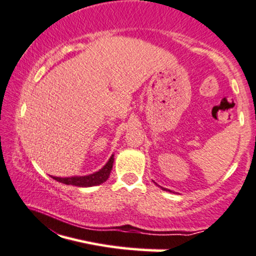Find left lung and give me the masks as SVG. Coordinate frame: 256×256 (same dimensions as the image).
Wrapping results in <instances>:
<instances>
[{"label": "left lung", "instance_id": "obj_1", "mask_svg": "<svg viewBox=\"0 0 256 256\" xmlns=\"http://www.w3.org/2000/svg\"><path fill=\"white\" fill-rule=\"evenodd\" d=\"M164 190H165V188H164Z\"/></svg>", "mask_w": 256, "mask_h": 256}]
</instances>
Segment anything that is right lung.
Instances as JSON below:
<instances>
[{
  "label": "right lung",
  "mask_w": 256,
  "mask_h": 256,
  "mask_svg": "<svg viewBox=\"0 0 256 256\" xmlns=\"http://www.w3.org/2000/svg\"><path fill=\"white\" fill-rule=\"evenodd\" d=\"M113 162H114V158H113L112 155V156L110 158L108 162H107L101 170L88 176H72V178H55V180L59 181V182L65 184V185H72V186H78V187H90V186L101 185L102 182H104V181L110 178V170H112V166H113Z\"/></svg>",
  "instance_id": "1"
}]
</instances>
